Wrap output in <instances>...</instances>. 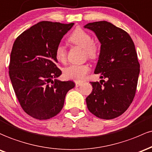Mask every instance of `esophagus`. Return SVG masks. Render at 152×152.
Returning a JSON list of instances; mask_svg holds the SVG:
<instances>
[{
	"label": "esophagus",
	"instance_id": "34e87169",
	"mask_svg": "<svg viewBox=\"0 0 152 152\" xmlns=\"http://www.w3.org/2000/svg\"><path fill=\"white\" fill-rule=\"evenodd\" d=\"M83 82H82V81H75V85H76V87H79V86H80V85L83 84Z\"/></svg>",
	"mask_w": 152,
	"mask_h": 152
}]
</instances>
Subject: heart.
Instances as JSON below:
<instances>
[{
    "mask_svg": "<svg viewBox=\"0 0 152 152\" xmlns=\"http://www.w3.org/2000/svg\"><path fill=\"white\" fill-rule=\"evenodd\" d=\"M69 42L75 45H77L84 49L85 55L90 59H96L98 55V46L92 41V37L88 32L81 28H77L69 37ZM55 56L57 61L64 63L67 60V50L62 44L57 47ZM90 68L87 64H71L65 68L64 75L67 79L80 81L84 80L89 72Z\"/></svg>",
    "mask_w": 152,
    "mask_h": 152,
    "instance_id": "1",
    "label": "heart"
}]
</instances>
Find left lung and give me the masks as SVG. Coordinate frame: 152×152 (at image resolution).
I'll return each mask as SVG.
<instances>
[{"instance_id": "1", "label": "left lung", "mask_w": 152, "mask_h": 152, "mask_svg": "<svg viewBox=\"0 0 152 152\" xmlns=\"http://www.w3.org/2000/svg\"><path fill=\"white\" fill-rule=\"evenodd\" d=\"M84 28L94 32L101 44L94 72L106 79L90 83L87 106L100 118H115L127 110L136 94L140 64L134 43L127 32L110 22L89 23Z\"/></svg>"}]
</instances>
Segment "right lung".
I'll list each match as a JSON object with an SVG mask.
<instances>
[{
    "label": "right lung",
    "mask_w": 152,
    "mask_h": 152,
    "mask_svg": "<svg viewBox=\"0 0 152 152\" xmlns=\"http://www.w3.org/2000/svg\"><path fill=\"white\" fill-rule=\"evenodd\" d=\"M74 23L41 21L18 36L13 45L9 76L20 105L30 116L46 120L63 108L66 94L75 86L72 81L56 78V48Z\"/></svg>",
    "instance_id": "obj_1"
}]
</instances>
